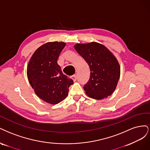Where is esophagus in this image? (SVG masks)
I'll use <instances>...</instances> for the list:
<instances>
[{"mask_svg":"<svg viewBox=\"0 0 150 150\" xmlns=\"http://www.w3.org/2000/svg\"><path fill=\"white\" fill-rule=\"evenodd\" d=\"M71 79L74 80V81H75L77 80V76L76 75H74L71 76Z\"/></svg>","mask_w":150,"mask_h":150,"instance_id":"1","label":"esophagus"}]
</instances>
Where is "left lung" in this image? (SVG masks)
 Masks as SVG:
<instances>
[{
	"mask_svg": "<svg viewBox=\"0 0 150 150\" xmlns=\"http://www.w3.org/2000/svg\"><path fill=\"white\" fill-rule=\"evenodd\" d=\"M75 49L87 63L90 79L83 88L90 97L101 100L115 91L120 79V67L107 47L98 43L76 44Z\"/></svg>",
	"mask_w": 150,
	"mask_h": 150,
	"instance_id": "obj_1",
	"label": "left lung"
}]
</instances>
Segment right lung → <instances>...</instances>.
<instances>
[{
  "label": "right lung",
  "mask_w": 150,
  "mask_h": 150,
  "mask_svg": "<svg viewBox=\"0 0 150 150\" xmlns=\"http://www.w3.org/2000/svg\"><path fill=\"white\" fill-rule=\"evenodd\" d=\"M65 46L64 42H48L34 52L28 64L27 77L31 86L38 97L50 104L64 100L74 83L57 64Z\"/></svg>",
  "instance_id": "add662e5"
}]
</instances>
